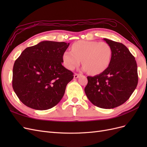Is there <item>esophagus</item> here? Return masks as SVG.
<instances>
[{
  "instance_id": "1",
  "label": "esophagus",
  "mask_w": 147,
  "mask_h": 147,
  "mask_svg": "<svg viewBox=\"0 0 147 147\" xmlns=\"http://www.w3.org/2000/svg\"><path fill=\"white\" fill-rule=\"evenodd\" d=\"M80 74H74V78H78L80 76Z\"/></svg>"
}]
</instances>
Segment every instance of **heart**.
I'll list each match as a JSON object with an SVG mask.
<instances>
[{
	"label": "heart",
	"mask_w": 147,
	"mask_h": 147,
	"mask_svg": "<svg viewBox=\"0 0 147 147\" xmlns=\"http://www.w3.org/2000/svg\"><path fill=\"white\" fill-rule=\"evenodd\" d=\"M112 55V48L107 43L80 40L72 45V51L63 53V61L67 69L74 70L82 59V70L96 75L108 68Z\"/></svg>",
	"instance_id": "obj_1"
}]
</instances>
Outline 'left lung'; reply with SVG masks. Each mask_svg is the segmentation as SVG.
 <instances>
[{
    "label": "left lung",
    "instance_id": "8db88e82",
    "mask_svg": "<svg viewBox=\"0 0 147 147\" xmlns=\"http://www.w3.org/2000/svg\"><path fill=\"white\" fill-rule=\"evenodd\" d=\"M112 48L109 66L103 72L88 76L85 94L92 104L110 109L122 105L136 90L138 83L135 57L123 43L104 38Z\"/></svg>",
    "mask_w": 147,
    "mask_h": 147
}]
</instances>
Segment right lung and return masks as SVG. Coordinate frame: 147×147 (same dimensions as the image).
Returning a JSON list of instances; mask_svg holds the SVG:
<instances>
[{"label": "right lung", "instance_id": "add662e5", "mask_svg": "<svg viewBox=\"0 0 147 147\" xmlns=\"http://www.w3.org/2000/svg\"><path fill=\"white\" fill-rule=\"evenodd\" d=\"M70 43L42 41L26 48L13 69L12 86L23 103L35 110H45L63 98L74 74L62 65L63 53Z\"/></svg>", "mask_w": 147, "mask_h": 147}]
</instances>
